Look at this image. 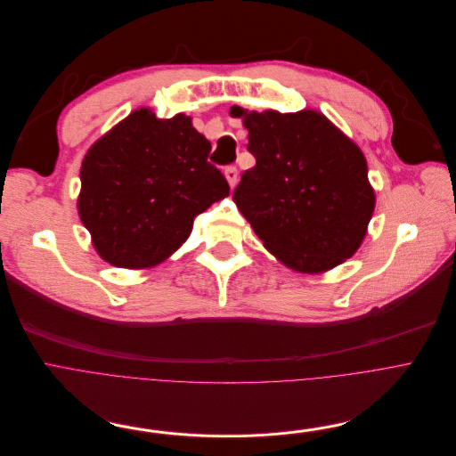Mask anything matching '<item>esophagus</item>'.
I'll return each instance as SVG.
<instances>
[{
    "label": "esophagus",
    "instance_id": "obj_1",
    "mask_svg": "<svg viewBox=\"0 0 456 456\" xmlns=\"http://www.w3.org/2000/svg\"><path fill=\"white\" fill-rule=\"evenodd\" d=\"M224 176H226L228 183H230V187H235V185H237V167H235V165L226 167V170H224Z\"/></svg>",
    "mask_w": 456,
    "mask_h": 456
}]
</instances>
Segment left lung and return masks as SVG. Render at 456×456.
<instances>
[{"label":"left lung","mask_w":456,"mask_h":456,"mask_svg":"<svg viewBox=\"0 0 456 456\" xmlns=\"http://www.w3.org/2000/svg\"><path fill=\"white\" fill-rule=\"evenodd\" d=\"M256 165L233 200L265 248L300 273L329 271L351 257L375 209L362 150L317 111L247 113Z\"/></svg>","instance_id":"1"}]
</instances>
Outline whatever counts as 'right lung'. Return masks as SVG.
<instances>
[{
	"label": "right lung",
	"mask_w": 456,
	"mask_h": 456,
	"mask_svg": "<svg viewBox=\"0 0 456 456\" xmlns=\"http://www.w3.org/2000/svg\"><path fill=\"white\" fill-rule=\"evenodd\" d=\"M209 151L189 117L158 118L146 107L91 146L77 209L105 262L124 269L161 264L187 240L194 216L228 197Z\"/></svg>",
	"instance_id": "obj_1"
}]
</instances>
